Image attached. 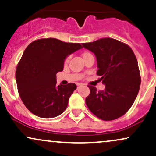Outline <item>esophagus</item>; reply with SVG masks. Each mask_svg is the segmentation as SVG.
<instances>
[{"label":"esophagus","mask_w":156,"mask_h":156,"mask_svg":"<svg viewBox=\"0 0 156 156\" xmlns=\"http://www.w3.org/2000/svg\"><path fill=\"white\" fill-rule=\"evenodd\" d=\"M76 86H77V88H79V87H80V86H82V84H80V83H77V84H76Z\"/></svg>","instance_id":"1"}]
</instances>
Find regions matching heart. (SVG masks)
<instances>
[{
  "mask_svg": "<svg viewBox=\"0 0 156 156\" xmlns=\"http://www.w3.org/2000/svg\"><path fill=\"white\" fill-rule=\"evenodd\" d=\"M82 58H83V59H85V58H87V57L91 56L92 55H91V53H90L88 52H84L83 53H82ZM68 60H69V58H67L66 59V61H68Z\"/></svg>",
  "mask_w": 156,
  "mask_h": 156,
  "instance_id": "1",
  "label": "heart"
}]
</instances>
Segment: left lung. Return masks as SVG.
<instances>
[{
    "mask_svg": "<svg viewBox=\"0 0 156 156\" xmlns=\"http://www.w3.org/2000/svg\"><path fill=\"white\" fill-rule=\"evenodd\" d=\"M82 44L96 55L97 74L105 85V89L99 91L88 85L87 107L103 120L120 118L131 107L140 90V73L134 53L129 45L111 38Z\"/></svg>",
    "mask_w": 156,
    "mask_h": 156,
    "instance_id": "8db88e82",
    "label": "left lung"
}]
</instances>
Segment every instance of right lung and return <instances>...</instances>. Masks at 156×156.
Instances as JSON below:
<instances>
[{
    "label": "right lung",
    "mask_w": 156,
    "mask_h": 156,
    "mask_svg": "<svg viewBox=\"0 0 156 156\" xmlns=\"http://www.w3.org/2000/svg\"><path fill=\"white\" fill-rule=\"evenodd\" d=\"M82 46L56 38L36 40L24 51L16 69L18 92L29 111L43 118H55L65 111L76 85H56V74L65 59Z\"/></svg>",
    "instance_id": "add662e5"
}]
</instances>
